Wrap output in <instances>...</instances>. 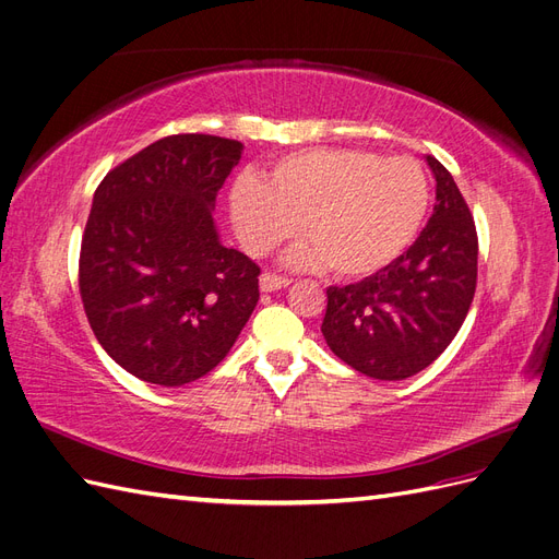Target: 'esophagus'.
<instances>
[{
	"mask_svg": "<svg viewBox=\"0 0 559 559\" xmlns=\"http://www.w3.org/2000/svg\"><path fill=\"white\" fill-rule=\"evenodd\" d=\"M284 286H289V280L282 277V275H275V273H263L261 275V292H265V294L284 289Z\"/></svg>",
	"mask_w": 559,
	"mask_h": 559,
	"instance_id": "34e87169",
	"label": "esophagus"
}]
</instances>
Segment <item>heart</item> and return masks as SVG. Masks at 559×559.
I'll return each instance as SVG.
<instances>
[{
	"label": "heart",
	"instance_id": "heart-1",
	"mask_svg": "<svg viewBox=\"0 0 559 559\" xmlns=\"http://www.w3.org/2000/svg\"><path fill=\"white\" fill-rule=\"evenodd\" d=\"M429 207V181L405 156L308 148L280 158L267 181L242 173L230 191V218L251 253H265L298 233L300 267L329 265L335 277L373 275L411 247Z\"/></svg>",
	"mask_w": 559,
	"mask_h": 559
}]
</instances>
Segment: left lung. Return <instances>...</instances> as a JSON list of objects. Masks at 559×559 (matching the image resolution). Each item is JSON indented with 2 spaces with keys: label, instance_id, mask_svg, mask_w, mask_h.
Instances as JSON below:
<instances>
[{
  "label": "left lung",
  "instance_id": "left-lung-1",
  "mask_svg": "<svg viewBox=\"0 0 559 559\" xmlns=\"http://www.w3.org/2000/svg\"><path fill=\"white\" fill-rule=\"evenodd\" d=\"M427 165L436 205L415 245L376 275L326 289V345L373 380H405L433 364L462 329L476 294V224L452 175L433 156Z\"/></svg>",
  "mask_w": 559,
  "mask_h": 559
}]
</instances>
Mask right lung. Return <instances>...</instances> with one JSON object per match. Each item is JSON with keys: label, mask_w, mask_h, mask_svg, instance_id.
I'll return each mask as SVG.
<instances>
[{"label": "right lung", "mask_w": 559, "mask_h": 559, "mask_svg": "<svg viewBox=\"0 0 559 559\" xmlns=\"http://www.w3.org/2000/svg\"><path fill=\"white\" fill-rule=\"evenodd\" d=\"M242 148L170 134L97 186L79 292L97 343L134 378L181 386L207 376L257 308L261 270L222 245L212 216Z\"/></svg>", "instance_id": "right-lung-1"}]
</instances>
